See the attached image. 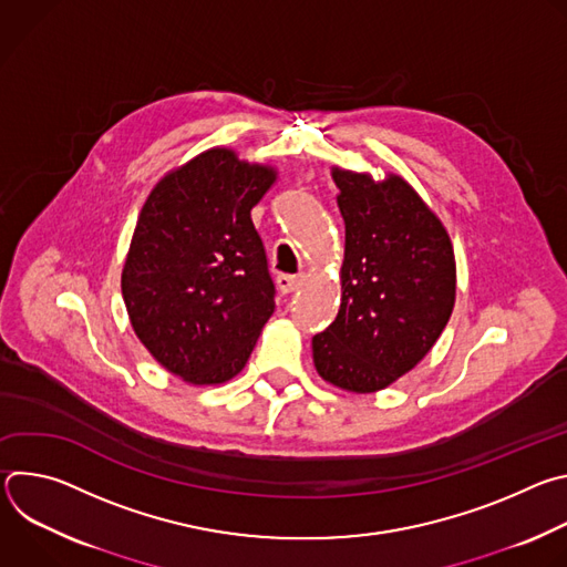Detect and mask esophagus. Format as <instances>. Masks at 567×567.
Wrapping results in <instances>:
<instances>
[{
	"label": "esophagus",
	"instance_id": "obj_1",
	"mask_svg": "<svg viewBox=\"0 0 567 567\" xmlns=\"http://www.w3.org/2000/svg\"><path fill=\"white\" fill-rule=\"evenodd\" d=\"M276 282H278V289H280L282 293H291V291H296V289L300 287L302 278H300V276H289V274H280V276L276 278Z\"/></svg>",
	"mask_w": 567,
	"mask_h": 567
}]
</instances>
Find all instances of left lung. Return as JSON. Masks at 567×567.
Segmentation results:
<instances>
[{
	"instance_id": "obj_1",
	"label": "left lung",
	"mask_w": 567,
	"mask_h": 567,
	"mask_svg": "<svg viewBox=\"0 0 567 567\" xmlns=\"http://www.w3.org/2000/svg\"><path fill=\"white\" fill-rule=\"evenodd\" d=\"M346 221L341 307L311 339L318 374L350 392H377L435 346L455 305V256L446 228L396 175L334 168Z\"/></svg>"
}]
</instances>
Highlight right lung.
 Instances as JSON below:
<instances>
[{
	"label": "right lung",
	"instance_id": "right-lung-1",
	"mask_svg": "<svg viewBox=\"0 0 567 567\" xmlns=\"http://www.w3.org/2000/svg\"><path fill=\"white\" fill-rule=\"evenodd\" d=\"M271 166L213 147L145 199L121 276L130 322L147 352L193 385L233 379L271 318L276 287L251 208Z\"/></svg>",
	"mask_w": 567,
	"mask_h": 567
}]
</instances>
